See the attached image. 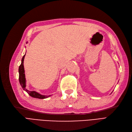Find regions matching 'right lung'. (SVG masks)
<instances>
[{
	"label": "right lung",
	"instance_id": "right-lung-1",
	"mask_svg": "<svg viewBox=\"0 0 132 132\" xmlns=\"http://www.w3.org/2000/svg\"><path fill=\"white\" fill-rule=\"evenodd\" d=\"M25 55L23 56V58L21 61V65L19 67V83L21 84V85L23 89L29 95L33 97H35V98H38V99H46L47 98V97H50L51 95H41V94L37 93L35 91H29L26 89V77H25V73H24V65H23V63H24V57Z\"/></svg>",
	"mask_w": 132,
	"mask_h": 132
}]
</instances>
